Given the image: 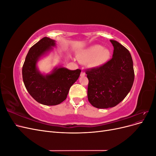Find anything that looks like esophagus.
Segmentation results:
<instances>
[{
  "instance_id": "34e87169",
  "label": "esophagus",
  "mask_w": 156,
  "mask_h": 156,
  "mask_svg": "<svg viewBox=\"0 0 156 156\" xmlns=\"http://www.w3.org/2000/svg\"><path fill=\"white\" fill-rule=\"evenodd\" d=\"M84 76H85V73L82 71V72H81V77H84Z\"/></svg>"
}]
</instances>
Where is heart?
Listing matches in <instances>:
<instances>
[{"mask_svg": "<svg viewBox=\"0 0 156 156\" xmlns=\"http://www.w3.org/2000/svg\"><path fill=\"white\" fill-rule=\"evenodd\" d=\"M110 56L109 49L96 44L80 52L77 57L81 63H89L91 67L97 68L105 64L110 58Z\"/></svg>", "mask_w": 156, "mask_h": 156, "instance_id": "obj_1", "label": "heart"}]
</instances>
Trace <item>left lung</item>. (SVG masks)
<instances>
[{
    "label": "left lung",
    "mask_w": 156,
    "mask_h": 156,
    "mask_svg": "<svg viewBox=\"0 0 156 156\" xmlns=\"http://www.w3.org/2000/svg\"><path fill=\"white\" fill-rule=\"evenodd\" d=\"M110 41L114 47L112 58L86 72L88 101L98 108L117 105L128 94L134 81L133 60L129 51L119 42Z\"/></svg>",
    "instance_id": "left-lung-1"
}]
</instances>
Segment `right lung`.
Returning a JSON list of instances; mask_svg holds the SVG:
<instances>
[{
  "label": "right lung",
  "instance_id": "right-lung-1",
  "mask_svg": "<svg viewBox=\"0 0 156 156\" xmlns=\"http://www.w3.org/2000/svg\"><path fill=\"white\" fill-rule=\"evenodd\" d=\"M55 46L54 40L43 37L28 52L22 69L23 83L28 92L36 101L45 105H56L64 101L81 72L79 69L69 70L60 66L49 74H42L37 68V61Z\"/></svg>",
  "mask_w": 156,
  "mask_h": 156
}]
</instances>
